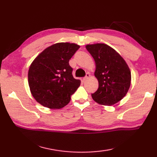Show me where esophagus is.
I'll use <instances>...</instances> for the list:
<instances>
[{
    "label": "esophagus",
    "mask_w": 157,
    "mask_h": 157,
    "mask_svg": "<svg viewBox=\"0 0 157 157\" xmlns=\"http://www.w3.org/2000/svg\"><path fill=\"white\" fill-rule=\"evenodd\" d=\"M90 73H86V76L84 77V79H84V81H86V80H87V79L90 78Z\"/></svg>",
    "instance_id": "34e87169"
}]
</instances>
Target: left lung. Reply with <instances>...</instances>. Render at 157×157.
<instances>
[{
	"label": "left lung",
	"mask_w": 157,
	"mask_h": 157,
	"mask_svg": "<svg viewBox=\"0 0 157 157\" xmlns=\"http://www.w3.org/2000/svg\"><path fill=\"white\" fill-rule=\"evenodd\" d=\"M96 64L94 75L98 88L92 97L100 105L111 106L121 101L131 84V71L125 60L107 44L96 43L86 46Z\"/></svg>",
	"instance_id": "obj_1"
}]
</instances>
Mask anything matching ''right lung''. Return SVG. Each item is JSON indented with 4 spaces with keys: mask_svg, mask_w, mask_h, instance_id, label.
Returning a JSON list of instances; mask_svg holds the SVG:
<instances>
[{
    "mask_svg": "<svg viewBox=\"0 0 157 157\" xmlns=\"http://www.w3.org/2000/svg\"><path fill=\"white\" fill-rule=\"evenodd\" d=\"M79 47L74 43H56L33 61L28 71V84L33 97L40 104L59 109L71 101L81 81L73 77L69 61Z\"/></svg>",
    "mask_w": 157,
    "mask_h": 157,
    "instance_id": "obj_1",
    "label": "right lung"
}]
</instances>
